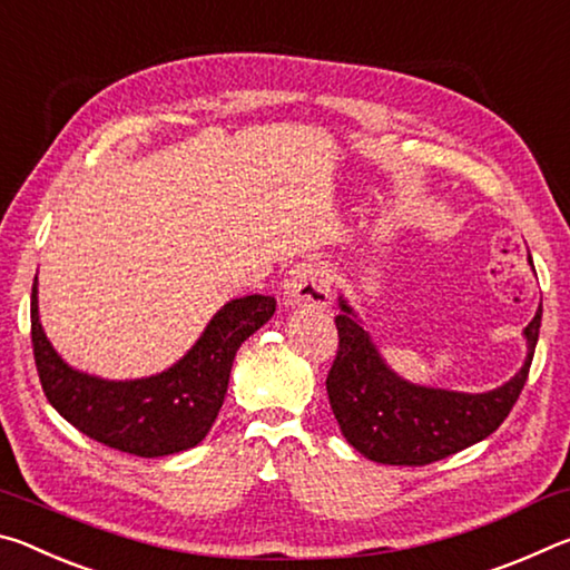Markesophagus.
Returning <instances> with one entry per match:
<instances>
[{"label":"esophagus","instance_id":"obj_1","mask_svg":"<svg viewBox=\"0 0 570 570\" xmlns=\"http://www.w3.org/2000/svg\"><path fill=\"white\" fill-rule=\"evenodd\" d=\"M286 302L302 308H326L332 302L330 268L322 262L296 264L284 282Z\"/></svg>","mask_w":570,"mask_h":570}]
</instances>
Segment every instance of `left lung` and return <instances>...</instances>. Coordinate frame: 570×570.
Masks as SVG:
<instances>
[{
	"label": "left lung",
	"mask_w": 570,
	"mask_h": 570,
	"mask_svg": "<svg viewBox=\"0 0 570 570\" xmlns=\"http://www.w3.org/2000/svg\"><path fill=\"white\" fill-rule=\"evenodd\" d=\"M340 308L334 320L340 350L326 374V394L346 442L384 465H430L493 435L523 392L543 316L538 306L525 326L528 356L515 377L503 387L468 394L402 380L384 364L344 296Z\"/></svg>",
	"instance_id": "left-lung-1"
}]
</instances>
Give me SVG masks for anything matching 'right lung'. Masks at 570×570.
I'll return each mask as SVG.
<instances>
[{
    "mask_svg": "<svg viewBox=\"0 0 570 570\" xmlns=\"http://www.w3.org/2000/svg\"><path fill=\"white\" fill-rule=\"evenodd\" d=\"M276 298H234L208 322L200 340L170 370L146 380H102L77 372L52 350L32 284V350L45 397L92 440L138 458L196 448L224 404L238 346L272 320Z\"/></svg>",
    "mask_w": 570,
    "mask_h": 570,
    "instance_id": "1",
    "label": "right lung"
}]
</instances>
